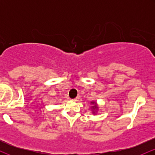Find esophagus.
<instances>
[{
	"label": "esophagus",
	"instance_id": "esophagus-1",
	"mask_svg": "<svg viewBox=\"0 0 155 155\" xmlns=\"http://www.w3.org/2000/svg\"><path fill=\"white\" fill-rule=\"evenodd\" d=\"M79 98H80V95H78L77 97H76V98H74V99H73V101H78L79 100Z\"/></svg>",
	"mask_w": 155,
	"mask_h": 155
}]
</instances>
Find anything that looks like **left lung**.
Returning <instances> with one entry per match:
<instances>
[{
  "mask_svg": "<svg viewBox=\"0 0 155 155\" xmlns=\"http://www.w3.org/2000/svg\"><path fill=\"white\" fill-rule=\"evenodd\" d=\"M90 109H91V112L92 113V114H97V111L99 110V106L98 104H97V102L95 101H92L90 102Z\"/></svg>",
  "mask_w": 155,
  "mask_h": 155,
  "instance_id": "8db88e82",
  "label": "left lung"
}]
</instances>
